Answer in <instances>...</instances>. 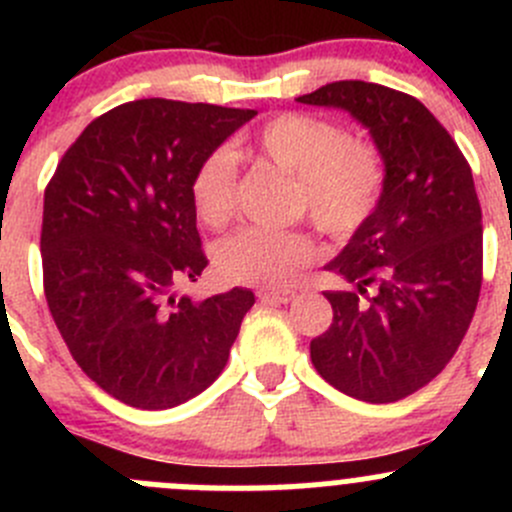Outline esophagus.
I'll return each instance as SVG.
<instances>
[{"mask_svg": "<svg viewBox=\"0 0 512 512\" xmlns=\"http://www.w3.org/2000/svg\"><path fill=\"white\" fill-rule=\"evenodd\" d=\"M257 297L265 304H287L294 297V292H289V289H260Z\"/></svg>", "mask_w": 512, "mask_h": 512, "instance_id": "34e87169", "label": "esophagus"}]
</instances>
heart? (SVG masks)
<instances>
[{"mask_svg":"<svg viewBox=\"0 0 512 512\" xmlns=\"http://www.w3.org/2000/svg\"><path fill=\"white\" fill-rule=\"evenodd\" d=\"M257 151L297 178L294 210L334 237H349L374 215L384 190V160L371 143L349 138L339 123L312 113H282L257 131ZM195 213L223 227L235 208V153H208L190 183ZM304 232L242 227L215 247V270L235 285L282 287L317 260Z\"/></svg>","mask_w":512,"mask_h":512,"instance_id":"obj_1","label":"heart"}]
</instances>
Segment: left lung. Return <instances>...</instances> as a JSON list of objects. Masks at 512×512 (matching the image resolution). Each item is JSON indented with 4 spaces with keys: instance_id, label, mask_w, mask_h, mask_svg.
I'll return each mask as SVG.
<instances>
[{
    "instance_id": "obj_1",
    "label": "left lung",
    "mask_w": 512,
    "mask_h": 512,
    "mask_svg": "<svg viewBox=\"0 0 512 512\" xmlns=\"http://www.w3.org/2000/svg\"><path fill=\"white\" fill-rule=\"evenodd\" d=\"M297 101L347 111L384 160L374 215L324 265L352 289L324 292L334 319L309 354L342 394L391 404L441 374L476 312L483 227L471 165L401 91L334 81Z\"/></svg>"
}]
</instances>
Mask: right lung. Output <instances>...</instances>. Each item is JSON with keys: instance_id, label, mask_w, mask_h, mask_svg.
I'll list each match as a JSON object with an SVG mask.
<instances>
[{"instance_id": "add662e5", "label": "right lung", "mask_w": 512, "mask_h": 512, "mask_svg": "<svg viewBox=\"0 0 512 512\" xmlns=\"http://www.w3.org/2000/svg\"><path fill=\"white\" fill-rule=\"evenodd\" d=\"M257 111L141 98L111 108L64 153L44 193L49 312L76 364L133 409H173L225 369L250 289L178 297L208 265L193 173Z\"/></svg>"}]
</instances>
